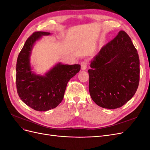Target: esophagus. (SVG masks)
<instances>
[{
    "instance_id": "34e87169",
    "label": "esophagus",
    "mask_w": 150,
    "mask_h": 150,
    "mask_svg": "<svg viewBox=\"0 0 150 150\" xmlns=\"http://www.w3.org/2000/svg\"><path fill=\"white\" fill-rule=\"evenodd\" d=\"M81 69L85 70V69H86V68H87V66H88L87 62H86V61L81 62Z\"/></svg>"
}]
</instances>
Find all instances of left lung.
<instances>
[{
	"label": "left lung",
	"instance_id": "8db88e82",
	"mask_svg": "<svg viewBox=\"0 0 150 150\" xmlns=\"http://www.w3.org/2000/svg\"><path fill=\"white\" fill-rule=\"evenodd\" d=\"M89 91L97 105L121 107L134 96L139 81V59L129 36L120 30L91 63Z\"/></svg>",
	"mask_w": 150,
	"mask_h": 150
}]
</instances>
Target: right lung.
Wrapping results in <instances>:
<instances>
[{"label": "right lung", "mask_w": 150, "mask_h": 150, "mask_svg": "<svg viewBox=\"0 0 150 150\" xmlns=\"http://www.w3.org/2000/svg\"><path fill=\"white\" fill-rule=\"evenodd\" d=\"M49 33L35 32L26 40L17 57L16 81L19 96L26 105L38 111L55 108L62 101L67 83L79 72V64L59 63L46 76H38L31 71L29 57L33 44L42 35Z\"/></svg>", "instance_id": "add662e5"}]
</instances>
